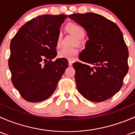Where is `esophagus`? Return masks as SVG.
I'll use <instances>...</instances> for the list:
<instances>
[{
    "mask_svg": "<svg viewBox=\"0 0 135 135\" xmlns=\"http://www.w3.org/2000/svg\"><path fill=\"white\" fill-rule=\"evenodd\" d=\"M73 61H71V60H69V66H72V65H73Z\"/></svg>",
    "mask_w": 135,
    "mask_h": 135,
    "instance_id": "1",
    "label": "esophagus"
}]
</instances>
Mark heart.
<instances>
[{
	"label": "heart",
	"mask_w": 135,
	"mask_h": 135,
	"mask_svg": "<svg viewBox=\"0 0 135 135\" xmlns=\"http://www.w3.org/2000/svg\"><path fill=\"white\" fill-rule=\"evenodd\" d=\"M66 28L70 32H71L78 39H81L85 35V31L84 28L80 25L76 24L70 23L66 26ZM61 35L59 34L57 40V46H59L61 42ZM78 50L76 48H69V47H62L58 52V56L60 58L73 60L77 55Z\"/></svg>",
	"instance_id": "obj_1"
}]
</instances>
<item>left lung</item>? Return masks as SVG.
<instances>
[{
  "label": "left lung",
  "mask_w": 135,
  "mask_h": 135,
  "mask_svg": "<svg viewBox=\"0 0 135 135\" xmlns=\"http://www.w3.org/2000/svg\"><path fill=\"white\" fill-rule=\"evenodd\" d=\"M69 17L84 27L89 38L79 55L84 62L73 63L78 90L91 101H104L120 90L129 69L123 34L114 22L97 13H74Z\"/></svg>",
  "instance_id": "8db88e82"
}]
</instances>
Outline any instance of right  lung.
Segmentation results:
<instances>
[{
	"label": "right lung",
	"instance_id": "add662e5",
	"mask_svg": "<svg viewBox=\"0 0 135 135\" xmlns=\"http://www.w3.org/2000/svg\"><path fill=\"white\" fill-rule=\"evenodd\" d=\"M66 15H43L19 29L10 42L8 66L13 86L24 99L38 103L48 99L69 66L57 56V40ZM47 60H50L48 62ZM45 60L44 65L43 62Z\"/></svg>",
	"mask_w": 135,
	"mask_h": 135
}]
</instances>
